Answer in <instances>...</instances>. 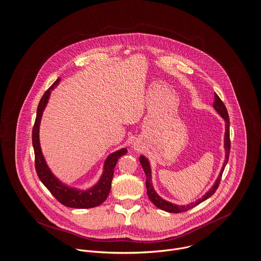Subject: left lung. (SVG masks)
I'll list each match as a JSON object with an SVG mask.
<instances>
[{"label": "left lung", "instance_id": "8db88e82", "mask_svg": "<svg viewBox=\"0 0 261 261\" xmlns=\"http://www.w3.org/2000/svg\"><path fill=\"white\" fill-rule=\"evenodd\" d=\"M213 107L214 109L218 112V114L220 116L222 117L224 120H225V136H224V148H225V160H224V163H223V166L221 168V171L219 173L218 178L216 179L215 183L213 184V186L209 189V191L203 196L202 198L198 199L197 201L195 202L190 203V204H187L186 206L183 205V206H178L176 204H172V203L168 202L164 199H162L157 193L156 191L154 190L153 188V185H152V181H151V168H150V164H149V161L148 159L144 157V156H140L139 157V160H140V163L142 165V168L144 170L145 175H146V188H147V195L150 199V201L153 203L156 207L164 210V211H167V212H171V213H180V212H184V211H187L193 207H195L196 205H198L199 203L203 202L204 200L208 199L211 195H213L216 191V189L218 188L219 184H220V180H221V177H222V173L224 171V168L228 162V158H229V152H230V135H229V116H228V112H227V109L225 107V105L223 104V102L221 101V99L219 98V96L215 93L214 94V103H213Z\"/></svg>", "mask_w": 261, "mask_h": 261}]
</instances>
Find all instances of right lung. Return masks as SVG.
<instances>
[{
    "label": "right lung",
    "instance_id": "obj_1",
    "mask_svg": "<svg viewBox=\"0 0 261 261\" xmlns=\"http://www.w3.org/2000/svg\"><path fill=\"white\" fill-rule=\"evenodd\" d=\"M59 81L60 79L58 78L56 82L44 93L38 105L37 116H36L35 124L33 127V133H32V142H33L34 152H35L36 172L38 177L40 178V180L42 181V183L47 187V189L51 192V194L61 204L71 208H93L104 202L107 196L109 195L117 161L121 156L127 153V149L123 148L108 156L104 164V172L102 174L99 182L86 191L71 188L63 184L61 181H59L58 179L50 171L49 167L47 166L41 151L40 141H39V126H40L42 114L48 103L51 91L58 85Z\"/></svg>",
    "mask_w": 261,
    "mask_h": 261
}]
</instances>
